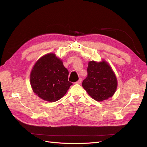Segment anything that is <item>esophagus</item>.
Masks as SVG:
<instances>
[{
	"mask_svg": "<svg viewBox=\"0 0 147 147\" xmlns=\"http://www.w3.org/2000/svg\"><path fill=\"white\" fill-rule=\"evenodd\" d=\"M82 79L80 78H79V80H78L76 82V83L77 84H80V83H82Z\"/></svg>",
	"mask_w": 147,
	"mask_h": 147,
	"instance_id": "34e87169",
	"label": "esophagus"
}]
</instances>
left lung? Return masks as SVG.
Masks as SVG:
<instances>
[{"label": "left lung", "mask_w": 147, "mask_h": 147, "mask_svg": "<svg viewBox=\"0 0 147 147\" xmlns=\"http://www.w3.org/2000/svg\"><path fill=\"white\" fill-rule=\"evenodd\" d=\"M87 72L88 76L83 81L82 86L92 98L102 101L114 94L117 88V80L105 61H90Z\"/></svg>", "instance_id": "obj_1"}]
</instances>
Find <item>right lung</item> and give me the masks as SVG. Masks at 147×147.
I'll use <instances>...</instances> for the list:
<instances>
[{
  "label": "right lung",
  "mask_w": 147,
  "mask_h": 147,
  "mask_svg": "<svg viewBox=\"0 0 147 147\" xmlns=\"http://www.w3.org/2000/svg\"><path fill=\"white\" fill-rule=\"evenodd\" d=\"M69 71L53 53L39 59L31 71L30 82L33 91L41 99L55 102L62 98L72 85Z\"/></svg>",
  "instance_id": "right-lung-1"
}]
</instances>
